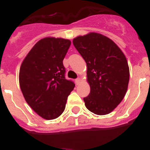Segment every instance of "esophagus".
<instances>
[{
  "label": "esophagus",
  "instance_id": "esophagus-1",
  "mask_svg": "<svg viewBox=\"0 0 150 150\" xmlns=\"http://www.w3.org/2000/svg\"><path fill=\"white\" fill-rule=\"evenodd\" d=\"M75 82H76V85H79V83H80V82H81V79H80V78H77V79L75 80Z\"/></svg>",
  "mask_w": 150,
  "mask_h": 150
}]
</instances>
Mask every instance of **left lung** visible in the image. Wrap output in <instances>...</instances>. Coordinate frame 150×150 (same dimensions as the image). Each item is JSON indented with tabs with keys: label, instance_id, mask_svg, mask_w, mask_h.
<instances>
[{
	"label": "left lung",
	"instance_id": "1",
	"mask_svg": "<svg viewBox=\"0 0 150 150\" xmlns=\"http://www.w3.org/2000/svg\"><path fill=\"white\" fill-rule=\"evenodd\" d=\"M87 65L90 93L83 98L87 109L107 115L121 103L128 89L129 67L120 48L103 34L90 32L73 40Z\"/></svg>",
	"mask_w": 150,
	"mask_h": 150
}]
</instances>
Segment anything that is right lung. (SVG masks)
I'll list each match as a JSON object with an SVG mask.
<instances>
[{"label":"right lung","instance_id":"obj_1","mask_svg":"<svg viewBox=\"0 0 150 150\" xmlns=\"http://www.w3.org/2000/svg\"><path fill=\"white\" fill-rule=\"evenodd\" d=\"M71 40L48 37L40 40L21 64L19 86L30 108L46 120H55L65 109L75 84L64 77L63 60Z\"/></svg>","mask_w":150,"mask_h":150}]
</instances>
